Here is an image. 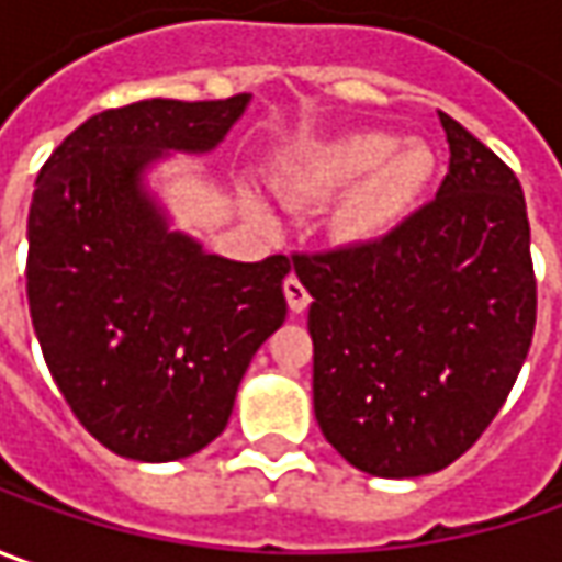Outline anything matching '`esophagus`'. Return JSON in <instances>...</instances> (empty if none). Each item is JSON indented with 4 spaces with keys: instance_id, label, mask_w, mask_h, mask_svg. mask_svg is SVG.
<instances>
[{
    "instance_id": "34e87169",
    "label": "esophagus",
    "mask_w": 562,
    "mask_h": 562,
    "mask_svg": "<svg viewBox=\"0 0 562 562\" xmlns=\"http://www.w3.org/2000/svg\"><path fill=\"white\" fill-rule=\"evenodd\" d=\"M284 296H288V306H291V313H303L306 306H310V291L300 284V278L296 274H291L288 281H284Z\"/></svg>"
}]
</instances>
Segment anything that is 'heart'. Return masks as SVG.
<instances>
[{"mask_svg": "<svg viewBox=\"0 0 562 562\" xmlns=\"http://www.w3.org/2000/svg\"><path fill=\"white\" fill-rule=\"evenodd\" d=\"M435 178L438 156L425 140L347 131L306 143L281 168V193L291 203H328L337 196L335 237L344 247L372 249L394 240L419 215Z\"/></svg>", "mask_w": 562, "mask_h": 562, "instance_id": "heart-1", "label": "heart"}]
</instances>
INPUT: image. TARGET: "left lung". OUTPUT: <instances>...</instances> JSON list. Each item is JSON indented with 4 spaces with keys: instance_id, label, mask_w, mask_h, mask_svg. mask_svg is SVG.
<instances>
[{
    "instance_id": "1",
    "label": "left lung",
    "mask_w": 562,
    "mask_h": 562,
    "mask_svg": "<svg viewBox=\"0 0 562 562\" xmlns=\"http://www.w3.org/2000/svg\"><path fill=\"white\" fill-rule=\"evenodd\" d=\"M450 171L394 240L293 256L313 296V406L359 472L419 479L463 457L535 335L529 215L516 175L438 112Z\"/></svg>"
}]
</instances>
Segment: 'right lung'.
I'll list each match as a JSON object with an SVG mask.
<instances>
[{
	"mask_svg": "<svg viewBox=\"0 0 562 562\" xmlns=\"http://www.w3.org/2000/svg\"><path fill=\"white\" fill-rule=\"evenodd\" d=\"M249 99H143L99 112L36 178L33 331L80 425L127 460H184L215 441L249 359L288 315V256L205 252L146 184L171 153H212Z\"/></svg>",
	"mask_w": 562,
	"mask_h": 562,
	"instance_id": "obj_1",
	"label": "right lung"
}]
</instances>
